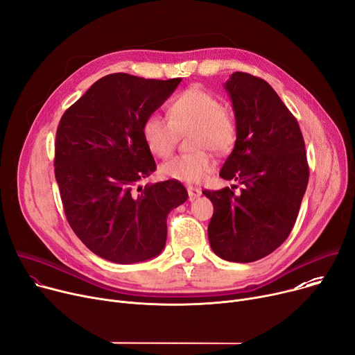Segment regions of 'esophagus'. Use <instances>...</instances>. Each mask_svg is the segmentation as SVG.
Here are the masks:
<instances>
[{
  "label": "esophagus",
  "mask_w": 355,
  "mask_h": 355,
  "mask_svg": "<svg viewBox=\"0 0 355 355\" xmlns=\"http://www.w3.org/2000/svg\"><path fill=\"white\" fill-rule=\"evenodd\" d=\"M187 191H188V197H190V201H194L201 196V190L197 187H191V185L187 187Z\"/></svg>",
  "instance_id": "1"
}]
</instances>
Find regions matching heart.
I'll list each match as a JSON object with an SVG mask.
<instances>
[{
	"label": "heart",
	"mask_w": 355,
	"mask_h": 355,
	"mask_svg": "<svg viewBox=\"0 0 355 355\" xmlns=\"http://www.w3.org/2000/svg\"><path fill=\"white\" fill-rule=\"evenodd\" d=\"M168 115L170 120L158 114L146 118L141 128L144 143L154 155L167 158L174 153L180 135L193 132L190 146L196 151L165 161L159 173L180 182H201L214 170V159L207 150L220 154L230 151L237 141V121L223 100L201 85L178 92L170 101Z\"/></svg>",
	"instance_id": "heart-1"
}]
</instances>
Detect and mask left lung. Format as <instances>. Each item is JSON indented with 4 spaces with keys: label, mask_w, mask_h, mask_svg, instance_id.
Returning <instances> with one entry per match:
<instances>
[{
    "label": "left lung",
    "mask_w": 355,
    "mask_h": 355,
    "mask_svg": "<svg viewBox=\"0 0 355 355\" xmlns=\"http://www.w3.org/2000/svg\"><path fill=\"white\" fill-rule=\"evenodd\" d=\"M224 87L239 135L220 175L243 188L239 194L234 187L202 191L214 205L208 240L223 259L252 263L287 240L310 170L295 116L267 81L234 73Z\"/></svg>",
    "instance_id": "8db88e82"
}]
</instances>
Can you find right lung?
I'll return each instance as SVG.
<instances>
[{"instance_id": "obj_1", "label": "right lung", "mask_w": 355, "mask_h": 355, "mask_svg": "<svg viewBox=\"0 0 355 355\" xmlns=\"http://www.w3.org/2000/svg\"><path fill=\"white\" fill-rule=\"evenodd\" d=\"M180 83L110 74L60 120L54 173L67 221L87 248L111 263L157 257L170 211L187 201L180 181L137 185L157 168L143 123Z\"/></svg>"}]
</instances>
